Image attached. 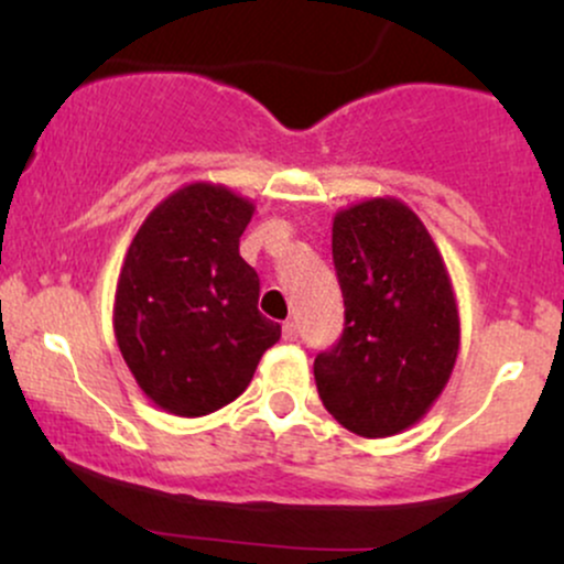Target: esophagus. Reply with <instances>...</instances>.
<instances>
[{
    "label": "esophagus",
    "instance_id": "1",
    "mask_svg": "<svg viewBox=\"0 0 564 564\" xmlns=\"http://www.w3.org/2000/svg\"><path fill=\"white\" fill-rule=\"evenodd\" d=\"M296 336H300V332H296V323L294 321L283 323V341H296Z\"/></svg>",
    "mask_w": 564,
    "mask_h": 564
}]
</instances>
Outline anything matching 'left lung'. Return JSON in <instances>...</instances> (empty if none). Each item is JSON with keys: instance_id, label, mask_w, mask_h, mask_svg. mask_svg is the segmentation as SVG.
Wrapping results in <instances>:
<instances>
[{"instance_id": "left-lung-1", "label": "left lung", "mask_w": 564, "mask_h": 564, "mask_svg": "<svg viewBox=\"0 0 564 564\" xmlns=\"http://www.w3.org/2000/svg\"><path fill=\"white\" fill-rule=\"evenodd\" d=\"M332 251L345 332L315 358V387L345 430L392 437L422 422L448 384L462 345L456 291L430 230L400 198L336 212Z\"/></svg>"}]
</instances>
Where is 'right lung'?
<instances>
[{"label":"right lung","instance_id":"obj_1","mask_svg":"<svg viewBox=\"0 0 564 564\" xmlns=\"http://www.w3.org/2000/svg\"><path fill=\"white\" fill-rule=\"evenodd\" d=\"M254 209L230 187L196 180L159 200L129 243L113 334L161 411L196 419L232 403L281 339L257 310L260 278L238 254Z\"/></svg>","mask_w":564,"mask_h":564}]
</instances>
